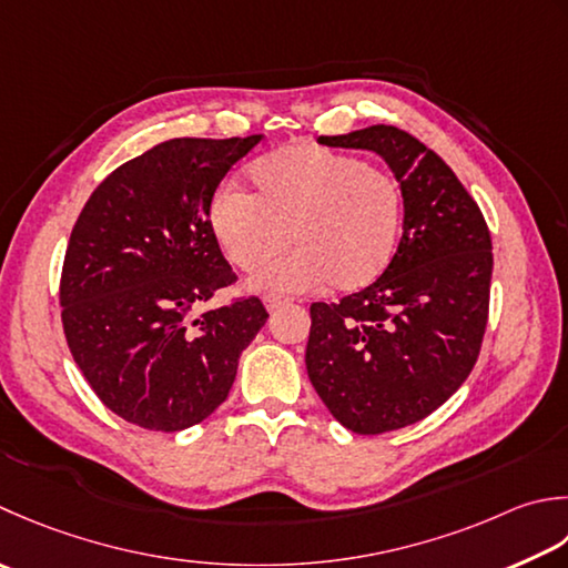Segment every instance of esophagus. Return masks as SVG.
Returning a JSON list of instances; mask_svg holds the SVG:
<instances>
[{
    "label": "esophagus",
    "mask_w": 568,
    "mask_h": 568,
    "mask_svg": "<svg viewBox=\"0 0 568 568\" xmlns=\"http://www.w3.org/2000/svg\"><path fill=\"white\" fill-rule=\"evenodd\" d=\"M285 303H291V300L281 297V295H265L263 297V305H265V310H268V313H275V310L283 307Z\"/></svg>",
    "instance_id": "1"
}]
</instances>
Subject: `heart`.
Listing matches in <instances>:
<instances>
[{"label": "heart", "instance_id": "heart-1", "mask_svg": "<svg viewBox=\"0 0 568 568\" xmlns=\"http://www.w3.org/2000/svg\"><path fill=\"white\" fill-rule=\"evenodd\" d=\"M253 194L224 186L209 204V229L243 273L265 271L258 291H364L394 258L402 189L382 166L322 144H293L255 160Z\"/></svg>", "mask_w": 568, "mask_h": 568}]
</instances>
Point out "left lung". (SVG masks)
Masks as SVG:
<instances>
[{
	"instance_id": "obj_1",
	"label": "left lung",
	"mask_w": 568,
	"mask_h": 568,
	"mask_svg": "<svg viewBox=\"0 0 568 568\" xmlns=\"http://www.w3.org/2000/svg\"><path fill=\"white\" fill-rule=\"evenodd\" d=\"M320 144L376 152L404 196V233L382 277L310 307V382L344 428L376 436L426 418L473 372L490 303V231L450 166L408 132L369 125Z\"/></svg>"
}]
</instances>
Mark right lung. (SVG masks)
I'll use <instances>...</instances> for the list:
<instances>
[{"mask_svg":"<svg viewBox=\"0 0 568 568\" xmlns=\"http://www.w3.org/2000/svg\"><path fill=\"white\" fill-rule=\"evenodd\" d=\"M261 140L154 144L105 176L75 221L61 275L65 342L100 402L128 424L172 433L214 414L268 320L258 297L194 320L233 281L209 204Z\"/></svg>","mask_w":568,"mask_h":568,"instance_id":"right-lung-1","label":"right lung"}]
</instances>
